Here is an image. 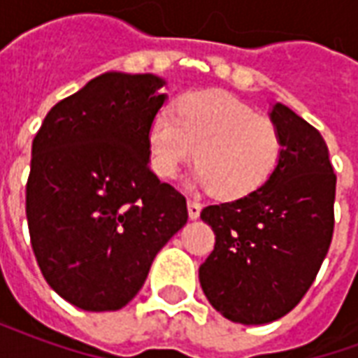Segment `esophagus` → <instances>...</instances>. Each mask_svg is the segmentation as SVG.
Returning a JSON list of instances; mask_svg holds the SVG:
<instances>
[{
	"mask_svg": "<svg viewBox=\"0 0 358 358\" xmlns=\"http://www.w3.org/2000/svg\"><path fill=\"white\" fill-rule=\"evenodd\" d=\"M187 215H189V218L192 220H195V218H199V215H201V203L199 201H187Z\"/></svg>",
	"mask_w": 358,
	"mask_h": 358,
	"instance_id": "esophagus-1",
	"label": "esophagus"
}]
</instances>
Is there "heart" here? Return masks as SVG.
I'll list each match as a JSON object with an SVG mask.
<instances>
[{"instance_id": "obj_1", "label": "heart", "mask_w": 358, "mask_h": 358, "mask_svg": "<svg viewBox=\"0 0 358 358\" xmlns=\"http://www.w3.org/2000/svg\"><path fill=\"white\" fill-rule=\"evenodd\" d=\"M148 141L149 161L161 178H174L195 155V184L226 201L263 187L282 155V138L270 118L215 90L184 95L176 113L157 110Z\"/></svg>"}]
</instances>
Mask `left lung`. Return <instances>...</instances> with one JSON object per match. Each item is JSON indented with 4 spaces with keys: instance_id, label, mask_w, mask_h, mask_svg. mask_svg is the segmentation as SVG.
<instances>
[{
    "instance_id": "obj_1",
    "label": "left lung",
    "mask_w": 358,
    "mask_h": 358,
    "mask_svg": "<svg viewBox=\"0 0 358 358\" xmlns=\"http://www.w3.org/2000/svg\"><path fill=\"white\" fill-rule=\"evenodd\" d=\"M268 117L282 138L274 174L255 194L201 210L217 236L199 266L203 293L245 326L274 322L303 299L334 234L336 174L326 141L282 103H272Z\"/></svg>"
}]
</instances>
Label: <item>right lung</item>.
<instances>
[{
	"label": "right lung",
	"mask_w": 358,
	"mask_h": 358,
	"mask_svg": "<svg viewBox=\"0 0 358 358\" xmlns=\"http://www.w3.org/2000/svg\"><path fill=\"white\" fill-rule=\"evenodd\" d=\"M164 84L155 74H99L51 107L32 141V249L48 284L82 310L128 305L187 222L186 197L149 169Z\"/></svg>",
	"instance_id": "add662e5"
}]
</instances>
